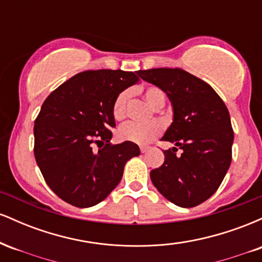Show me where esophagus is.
I'll return each mask as SVG.
<instances>
[{
    "label": "esophagus",
    "mask_w": 262,
    "mask_h": 262,
    "mask_svg": "<svg viewBox=\"0 0 262 262\" xmlns=\"http://www.w3.org/2000/svg\"><path fill=\"white\" fill-rule=\"evenodd\" d=\"M149 149H150L149 146H140V151H141V152H146Z\"/></svg>",
    "instance_id": "34e87169"
}]
</instances>
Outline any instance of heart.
<instances>
[{
	"label": "heart",
	"mask_w": 262,
	"mask_h": 262,
	"mask_svg": "<svg viewBox=\"0 0 262 262\" xmlns=\"http://www.w3.org/2000/svg\"><path fill=\"white\" fill-rule=\"evenodd\" d=\"M143 95L144 98L148 101V103L151 107L160 108L164 106L165 95L160 89H158V87H146L143 91ZM129 97H130V91H129V90H124V91L119 93L116 97V100H114L112 106V113L114 119H117V121H121V119L125 117ZM161 130V124L158 122H150L145 123V124L129 122L125 123L124 125H122V127L119 128L118 134L119 138L123 140L132 141V143L144 145V144H148L150 141L154 140L156 137H159Z\"/></svg>",
	"instance_id": "obj_1"
}]
</instances>
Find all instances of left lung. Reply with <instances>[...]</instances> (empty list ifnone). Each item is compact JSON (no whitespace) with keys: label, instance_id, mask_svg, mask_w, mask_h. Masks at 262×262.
Masks as SVG:
<instances>
[{"label":"left lung","instance_id":"1","mask_svg":"<svg viewBox=\"0 0 262 262\" xmlns=\"http://www.w3.org/2000/svg\"><path fill=\"white\" fill-rule=\"evenodd\" d=\"M138 75L166 93L173 111L161 140L175 146L165 150L159 169L150 171L151 182L176 206H198L217 191L230 166L234 132L228 108L208 83L182 69H150ZM177 147L181 156L176 155Z\"/></svg>","mask_w":262,"mask_h":262}]
</instances>
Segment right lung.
I'll return each mask as SVG.
<instances>
[{
    "label": "right lung",
    "mask_w": 262,
    "mask_h": 262,
    "mask_svg": "<svg viewBox=\"0 0 262 262\" xmlns=\"http://www.w3.org/2000/svg\"><path fill=\"white\" fill-rule=\"evenodd\" d=\"M123 70L83 71L44 101L34 122V156L45 182L65 202L87 208L102 202L122 180L132 141L112 145L117 96L139 81ZM97 143L99 150H93Z\"/></svg>",
    "instance_id": "add662e5"
}]
</instances>
